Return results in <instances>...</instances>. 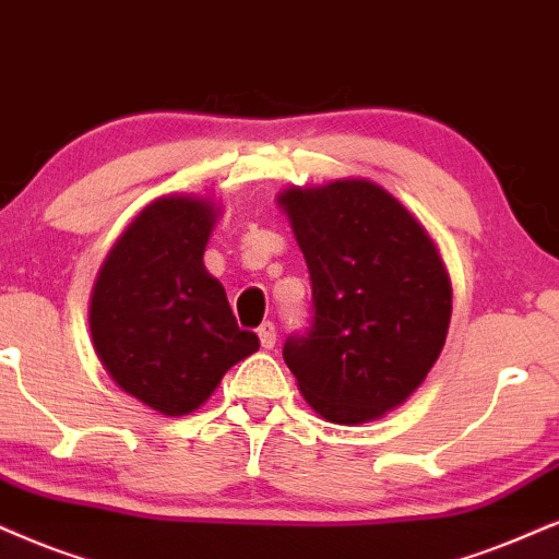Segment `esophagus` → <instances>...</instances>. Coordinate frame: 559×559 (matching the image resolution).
<instances>
[{"label":"esophagus","instance_id":"esophagus-1","mask_svg":"<svg viewBox=\"0 0 559 559\" xmlns=\"http://www.w3.org/2000/svg\"><path fill=\"white\" fill-rule=\"evenodd\" d=\"M258 337H260V345H263L265 350H271L275 345V324L273 322H263L258 328Z\"/></svg>","mask_w":559,"mask_h":559}]
</instances>
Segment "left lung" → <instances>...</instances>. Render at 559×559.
<instances>
[{
	"instance_id": "left-lung-1",
	"label": "left lung",
	"mask_w": 559,
	"mask_h": 559,
	"mask_svg": "<svg viewBox=\"0 0 559 559\" xmlns=\"http://www.w3.org/2000/svg\"><path fill=\"white\" fill-rule=\"evenodd\" d=\"M307 260L312 320L284 343L304 400L356 426L405 402L447 343L451 284L413 214L369 180L278 198Z\"/></svg>"
}]
</instances>
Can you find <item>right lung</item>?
Instances as JSON below:
<instances>
[{"label":"right lung","mask_w":559,"mask_h":559,"mask_svg":"<svg viewBox=\"0 0 559 559\" xmlns=\"http://www.w3.org/2000/svg\"><path fill=\"white\" fill-rule=\"evenodd\" d=\"M214 218L203 198L150 203L110 250L92 292L90 330L105 371L173 418L201 407L224 373L260 348L203 267Z\"/></svg>","instance_id":"add662e5"}]
</instances>
